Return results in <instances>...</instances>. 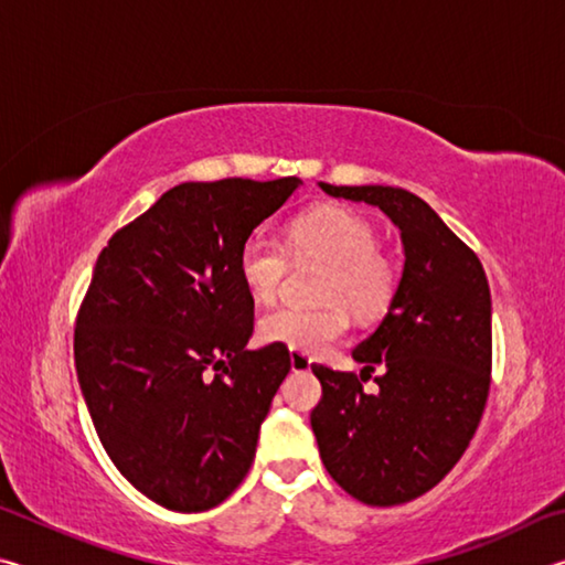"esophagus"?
I'll return each instance as SVG.
<instances>
[{"label": "esophagus", "instance_id": "esophagus-1", "mask_svg": "<svg viewBox=\"0 0 565 565\" xmlns=\"http://www.w3.org/2000/svg\"><path fill=\"white\" fill-rule=\"evenodd\" d=\"M289 359H291V371H309L311 369V359L303 356V353H299V351H291Z\"/></svg>", "mask_w": 565, "mask_h": 565}]
</instances>
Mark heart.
<instances>
[{"instance_id": "b5f03b06", "label": "heart", "mask_w": 565, "mask_h": 565, "mask_svg": "<svg viewBox=\"0 0 565 565\" xmlns=\"http://www.w3.org/2000/svg\"><path fill=\"white\" fill-rule=\"evenodd\" d=\"M376 244L374 224L337 204L309 209L291 218L284 244L264 234L248 236L238 248L236 269L256 303H271L279 296L289 271V254L294 259H327L319 281V299L327 303L311 309L281 306L266 313L259 321L262 341L317 356L347 337L349 309L363 319L384 311L396 291V266Z\"/></svg>"}]
</instances>
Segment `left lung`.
<instances>
[{
	"mask_svg": "<svg viewBox=\"0 0 565 565\" xmlns=\"http://www.w3.org/2000/svg\"><path fill=\"white\" fill-rule=\"evenodd\" d=\"M379 206L401 232L404 271L379 329L353 349L361 379L313 363L311 411L321 461L361 503L396 505L431 491L458 463L491 386V291L478 256L424 199L398 186H331ZM382 369L380 391L360 381Z\"/></svg>",
	"mask_w": 565,
	"mask_h": 565,
	"instance_id": "left-lung-1",
	"label": "left lung"
}]
</instances>
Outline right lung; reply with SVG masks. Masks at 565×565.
Wrapping results in <instances>:
<instances>
[{
	"label": "right lung",
	"mask_w": 565,
	"mask_h": 565,
	"mask_svg": "<svg viewBox=\"0 0 565 565\" xmlns=\"http://www.w3.org/2000/svg\"><path fill=\"white\" fill-rule=\"evenodd\" d=\"M301 179L186 181L102 248L74 363L104 451L169 511H209L254 463L289 349L246 351L238 248Z\"/></svg>",
	"instance_id": "obj_1"
}]
</instances>
